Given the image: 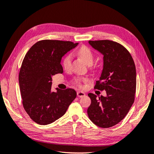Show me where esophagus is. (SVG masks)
Returning <instances> with one entry per match:
<instances>
[{
  "mask_svg": "<svg viewBox=\"0 0 154 154\" xmlns=\"http://www.w3.org/2000/svg\"><path fill=\"white\" fill-rule=\"evenodd\" d=\"M77 97H84V96L85 95V93H84L83 91H79L77 92Z\"/></svg>",
  "mask_w": 154,
  "mask_h": 154,
  "instance_id": "1",
  "label": "esophagus"
}]
</instances>
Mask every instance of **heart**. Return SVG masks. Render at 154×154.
Segmentation results:
<instances>
[{"label":"heart","mask_w":154,"mask_h":154,"mask_svg":"<svg viewBox=\"0 0 154 154\" xmlns=\"http://www.w3.org/2000/svg\"><path fill=\"white\" fill-rule=\"evenodd\" d=\"M77 53L81 58H82L84 61L86 62L87 64L88 65H92L93 61H94V58L95 55L94 53L92 51V50L87 46H82L77 51ZM71 59L72 56L71 54L68 53L65 56L63 60V66L66 70H68V69H70L71 65ZM87 81V79L85 78H76L75 79L74 83L76 84L79 87H82L83 86V83Z\"/></svg>","instance_id":"1"}]
</instances>
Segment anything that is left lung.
I'll return each mask as SVG.
<instances>
[{
	"instance_id": "left-lung-1",
	"label": "left lung",
	"mask_w": 154,
	"mask_h": 154,
	"mask_svg": "<svg viewBox=\"0 0 154 154\" xmlns=\"http://www.w3.org/2000/svg\"><path fill=\"white\" fill-rule=\"evenodd\" d=\"M90 45L103 55V68L95 88L105 90L106 97L89 93L91 100L87 109L90 120L102 128L117 124L133 105L136 90V70L126 48L109 40L89 41Z\"/></svg>"
}]
</instances>
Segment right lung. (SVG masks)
Listing matches in <instances>:
<instances>
[{
	"label": "right lung",
	"instance_id": "1",
	"mask_svg": "<svg viewBox=\"0 0 154 154\" xmlns=\"http://www.w3.org/2000/svg\"><path fill=\"white\" fill-rule=\"evenodd\" d=\"M78 43L58 40H42L25 56L19 75L23 107L39 125L56 121L67 111L77 96L73 89L51 91L52 76L63 73L62 57Z\"/></svg>",
	"mask_w": 154,
	"mask_h": 154
}]
</instances>
